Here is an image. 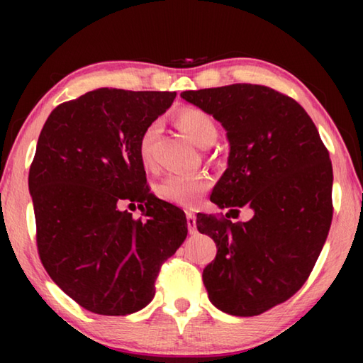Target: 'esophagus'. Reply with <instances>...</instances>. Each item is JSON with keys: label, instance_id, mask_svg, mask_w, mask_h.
Segmentation results:
<instances>
[{"label": "esophagus", "instance_id": "1", "mask_svg": "<svg viewBox=\"0 0 363 363\" xmlns=\"http://www.w3.org/2000/svg\"><path fill=\"white\" fill-rule=\"evenodd\" d=\"M186 216H187V229H189V232H190V233H195V232H196V218H195V213L187 211Z\"/></svg>", "mask_w": 363, "mask_h": 363}]
</instances>
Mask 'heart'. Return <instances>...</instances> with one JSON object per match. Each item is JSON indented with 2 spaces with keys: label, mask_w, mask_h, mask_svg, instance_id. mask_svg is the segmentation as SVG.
<instances>
[{
  "label": "heart",
  "mask_w": 363,
  "mask_h": 363,
  "mask_svg": "<svg viewBox=\"0 0 363 363\" xmlns=\"http://www.w3.org/2000/svg\"><path fill=\"white\" fill-rule=\"evenodd\" d=\"M176 123L186 136L200 147H206L218 136V125L213 116L203 108L184 107L176 115ZM160 126L157 121L150 123L140 134L138 143V153L140 163L145 169L155 168L153 158V144L158 136ZM211 187V179L206 174H169L157 184L155 192L160 199L182 208H194L199 205Z\"/></svg>",
  "instance_id": "1"
}]
</instances>
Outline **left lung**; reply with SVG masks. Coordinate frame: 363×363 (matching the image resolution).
<instances>
[{"mask_svg": "<svg viewBox=\"0 0 363 363\" xmlns=\"http://www.w3.org/2000/svg\"><path fill=\"white\" fill-rule=\"evenodd\" d=\"M181 97L227 131V169L210 200L229 212L254 210L247 223H232L228 213L196 214V229L218 248L203 270L208 298L230 315H259L304 285L327 240L333 218L328 150L306 110L267 86L237 83Z\"/></svg>", "mask_w": 363, "mask_h": 363, "instance_id": "left-lung-1", "label": "left lung"}]
</instances>
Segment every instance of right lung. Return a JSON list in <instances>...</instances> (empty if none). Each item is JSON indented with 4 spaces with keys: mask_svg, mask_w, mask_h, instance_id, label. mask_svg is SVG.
<instances>
[{
    "mask_svg": "<svg viewBox=\"0 0 363 363\" xmlns=\"http://www.w3.org/2000/svg\"><path fill=\"white\" fill-rule=\"evenodd\" d=\"M174 97L89 91L54 108L40 133L28 173L40 259L94 314L128 315L149 304L160 267L187 237L186 214L150 192L138 153L140 134ZM123 204H138L146 219Z\"/></svg>",
    "mask_w": 363,
    "mask_h": 363,
    "instance_id": "right-lung-1",
    "label": "right lung"
}]
</instances>
